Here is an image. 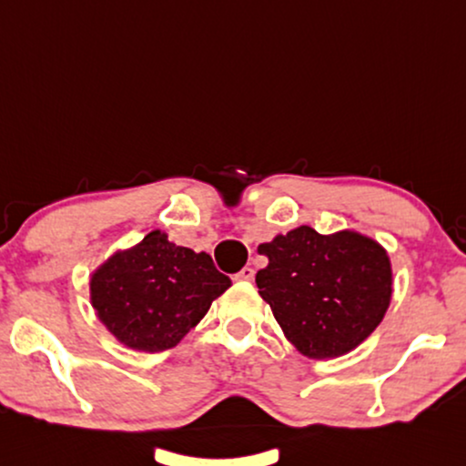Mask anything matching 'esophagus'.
<instances>
[{"mask_svg":"<svg viewBox=\"0 0 466 466\" xmlns=\"http://www.w3.org/2000/svg\"><path fill=\"white\" fill-rule=\"evenodd\" d=\"M255 278V269L253 268H242L240 272L234 274V280L236 282H251Z\"/></svg>","mask_w":466,"mask_h":466,"instance_id":"obj_1","label":"esophagus"}]
</instances>
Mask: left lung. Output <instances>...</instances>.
Masks as SVG:
<instances>
[{
  "instance_id": "left-lung-1",
  "label": "left lung",
  "mask_w": 466,
  "mask_h": 466,
  "mask_svg": "<svg viewBox=\"0 0 466 466\" xmlns=\"http://www.w3.org/2000/svg\"><path fill=\"white\" fill-rule=\"evenodd\" d=\"M257 251L269 259L255 276L259 295L303 356H343L383 320L391 263L379 242L356 232L322 236L301 226Z\"/></svg>"
}]
</instances>
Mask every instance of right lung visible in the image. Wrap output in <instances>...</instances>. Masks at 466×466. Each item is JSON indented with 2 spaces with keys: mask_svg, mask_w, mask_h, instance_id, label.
<instances>
[{
  "mask_svg": "<svg viewBox=\"0 0 466 466\" xmlns=\"http://www.w3.org/2000/svg\"><path fill=\"white\" fill-rule=\"evenodd\" d=\"M230 284L211 255L155 230L92 276V305L123 345L155 353L182 341Z\"/></svg>",
  "mask_w": 466,
  "mask_h": 466,
  "instance_id": "obj_1",
  "label": "right lung"
}]
</instances>
